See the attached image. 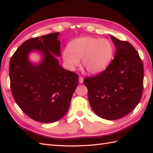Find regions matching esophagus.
Returning <instances> with one entry per match:
<instances>
[{"label":"esophagus","instance_id":"obj_1","mask_svg":"<svg viewBox=\"0 0 153 153\" xmlns=\"http://www.w3.org/2000/svg\"><path fill=\"white\" fill-rule=\"evenodd\" d=\"M79 83H83V78L82 77H79Z\"/></svg>","mask_w":153,"mask_h":153}]
</instances>
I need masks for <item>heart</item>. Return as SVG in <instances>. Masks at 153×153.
<instances>
[{"label": "heart", "instance_id": "heart-1", "mask_svg": "<svg viewBox=\"0 0 153 153\" xmlns=\"http://www.w3.org/2000/svg\"><path fill=\"white\" fill-rule=\"evenodd\" d=\"M69 48L63 51V59L70 70H74L82 65L88 72L98 74L106 70L111 62L114 47L106 39L82 37L74 40Z\"/></svg>", "mask_w": 153, "mask_h": 153}]
</instances>
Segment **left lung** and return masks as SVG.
Returning <instances> with one entry per match:
<instances>
[{
	"instance_id": "8db88e82",
	"label": "left lung",
	"mask_w": 153,
	"mask_h": 153,
	"mask_svg": "<svg viewBox=\"0 0 153 153\" xmlns=\"http://www.w3.org/2000/svg\"><path fill=\"white\" fill-rule=\"evenodd\" d=\"M116 46L114 60L102 72L87 77L90 106L97 116L114 120L128 115L138 105L143 88V65L137 51L127 41L110 35Z\"/></svg>"
}]
</instances>
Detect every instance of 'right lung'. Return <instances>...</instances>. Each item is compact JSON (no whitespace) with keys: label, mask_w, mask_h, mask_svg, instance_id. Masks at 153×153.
Returning a JSON list of instances; mask_svg holds the SVG:
<instances>
[{"label":"right lung","mask_w":153,"mask_h":153,"mask_svg":"<svg viewBox=\"0 0 153 153\" xmlns=\"http://www.w3.org/2000/svg\"><path fill=\"white\" fill-rule=\"evenodd\" d=\"M59 35L56 32L27 40L10 61V87L16 102L25 114L41 123L58 121L66 114L78 85V76L58 63ZM33 51L42 55L39 63L28 58Z\"/></svg>","instance_id":"right-lung-1"}]
</instances>
